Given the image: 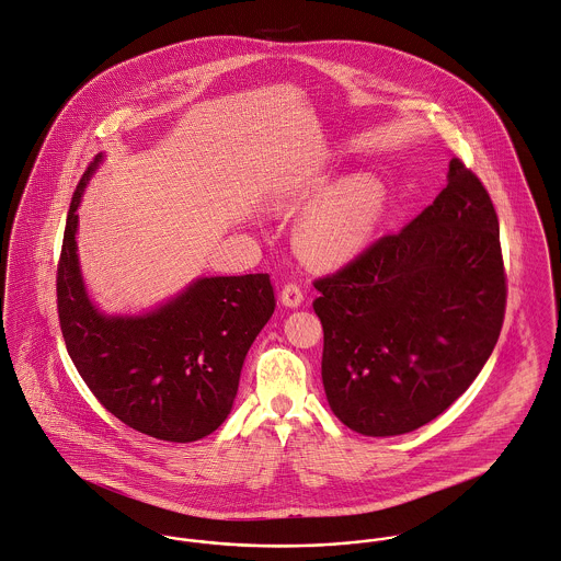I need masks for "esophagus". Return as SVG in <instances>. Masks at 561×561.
I'll use <instances>...</instances> for the list:
<instances>
[{"instance_id":"esophagus-1","label":"esophagus","mask_w":561,"mask_h":561,"mask_svg":"<svg viewBox=\"0 0 561 561\" xmlns=\"http://www.w3.org/2000/svg\"><path fill=\"white\" fill-rule=\"evenodd\" d=\"M302 300H305V294H302L300 285H296V283H287V285L283 287V291H280V302H283L285 307L296 309V307H300V305H302Z\"/></svg>"}]
</instances>
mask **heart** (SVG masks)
Returning <instances> with one entry per match:
<instances>
[{"mask_svg": "<svg viewBox=\"0 0 561 561\" xmlns=\"http://www.w3.org/2000/svg\"><path fill=\"white\" fill-rule=\"evenodd\" d=\"M322 191L313 183L283 199L285 208L311 204ZM385 208V188L370 176L353 179L327 193L302 219L298 248L307 261L320 267H335L351 261L370 241Z\"/></svg>", "mask_w": 561, "mask_h": 561, "instance_id": "heart-1", "label": "heart"}]
</instances>
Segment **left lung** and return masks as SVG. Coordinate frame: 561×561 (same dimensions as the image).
I'll use <instances>...</instances> for the list:
<instances>
[{
	"mask_svg": "<svg viewBox=\"0 0 561 561\" xmlns=\"http://www.w3.org/2000/svg\"><path fill=\"white\" fill-rule=\"evenodd\" d=\"M313 285L333 413L370 437L420 428L470 387L503 329L507 285L490 193L453 159L431 206Z\"/></svg>",
	"mask_w": 561,
	"mask_h": 561,
	"instance_id": "1",
	"label": "left lung"
}]
</instances>
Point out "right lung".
Instances as JSON below:
<instances>
[{
  "label": "right lung",
  "mask_w": 561,
  "mask_h": 561,
  "mask_svg": "<svg viewBox=\"0 0 561 561\" xmlns=\"http://www.w3.org/2000/svg\"><path fill=\"white\" fill-rule=\"evenodd\" d=\"M102 154L71 197L56 276L60 331L76 370L124 424L165 442L210 435L230 413L243 359L274 313L267 274L195 278L141 316H106L78 263V206Z\"/></svg>",
  "instance_id": "right-lung-1"
}]
</instances>
